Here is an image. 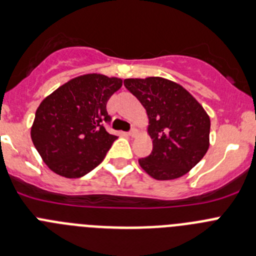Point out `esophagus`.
Here are the masks:
<instances>
[{"label": "esophagus", "instance_id": "34e87169", "mask_svg": "<svg viewBox=\"0 0 256 256\" xmlns=\"http://www.w3.org/2000/svg\"><path fill=\"white\" fill-rule=\"evenodd\" d=\"M136 134H138V131L135 130V128H132V130H131V131H128V136H130V138H134V136H136Z\"/></svg>", "mask_w": 256, "mask_h": 256}]
</instances>
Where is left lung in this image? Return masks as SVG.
<instances>
[{
  "instance_id": "left-lung-1",
  "label": "left lung",
  "mask_w": 256,
  "mask_h": 256,
  "mask_svg": "<svg viewBox=\"0 0 256 256\" xmlns=\"http://www.w3.org/2000/svg\"><path fill=\"white\" fill-rule=\"evenodd\" d=\"M126 89L146 110L153 150L139 160L156 180H174L188 174L209 148L210 118L199 102L177 82L163 78L125 79Z\"/></svg>"
}]
</instances>
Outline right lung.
<instances>
[{
    "label": "right lung",
    "mask_w": 256,
    "mask_h": 256,
    "mask_svg": "<svg viewBox=\"0 0 256 256\" xmlns=\"http://www.w3.org/2000/svg\"><path fill=\"white\" fill-rule=\"evenodd\" d=\"M122 86L118 78L86 74L46 96L36 112L32 140L50 170L79 178L100 164L117 139L107 132L106 106Z\"/></svg>",
    "instance_id": "obj_1"
}]
</instances>
